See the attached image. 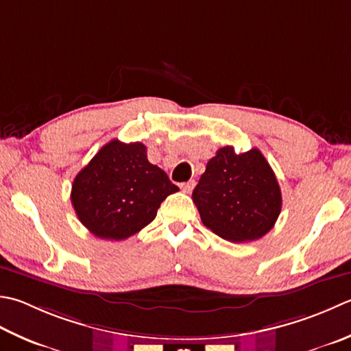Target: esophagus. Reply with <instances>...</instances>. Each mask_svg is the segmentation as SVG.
I'll list each match as a JSON object with an SVG mask.
<instances>
[{
  "label": "esophagus",
  "instance_id": "34e87169",
  "mask_svg": "<svg viewBox=\"0 0 351 351\" xmlns=\"http://www.w3.org/2000/svg\"><path fill=\"white\" fill-rule=\"evenodd\" d=\"M195 184H196V182H195L193 180H190L189 182H182V184H181V190L184 191V193H190V191L195 189Z\"/></svg>",
  "mask_w": 351,
  "mask_h": 351
}]
</instances>
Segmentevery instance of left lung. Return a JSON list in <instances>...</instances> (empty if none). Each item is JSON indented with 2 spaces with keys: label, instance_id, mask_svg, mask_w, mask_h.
Returning <instances> with one entry per match:
<instances>
[{
  "label": "left lung",
  "instance_id": "8db88e82",
  "mask_svg": "<svg viewBox=\"0 0 351 351\" xmlns=\"http://www.w3.org/2000/svg\"><path fill=\"white\" fill-rule=\"evenodd\" d=\"M191 197L202 223L230 242L263 237L281 211L278 181L258 149L243 154L231 146L219 149Z\"/></svg>",
  "mask_w": 351,
  "mask_h": 351
}]
</instances>
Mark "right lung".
Segmentation results:
<instances>
[{
	"instance_id": "1",
	"label": "right lung",
	"mask_w": 351,
	"mask_h": 351,
	"mask_svg": "<svg viewBox=\"0 0 351 351\" xmlns=\"http://www.w3.org/2000/svg\"><path fill=\"white\" fill-rule=\"evenodd\" d=\"M178 190L166 171L149 162L144 144L112 140L74 178L71 204L95 237L125 240L152 222Z\"/></svg>"
}]
</instances>
